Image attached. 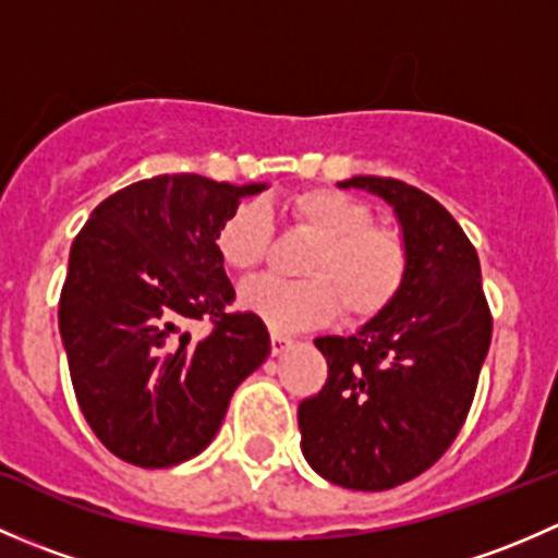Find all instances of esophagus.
Segmentation results:
<instances>
[{
	"label": "esophagus",
	"mask_w": 558,
	"mask_h": 558,
	"mask_svg": "<svg viewBox=\"0 0 558 558\" xmlns=\"http://www.w3.org/2000/svg\"><path fill=\"white\" fill-rule=\"evenodd\" d=\"M294 345V340H291L289 335H280V331H272V353L278 356V353L289 351V348Z\"/></svg>",
	"instance_id": "1"
}]
</instances>
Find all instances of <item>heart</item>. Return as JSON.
I'll use <instances>...</instances> for the list:
<instances>
[{
	"instance_id": "1",
	"label": "heart",
	"mask_w": 558,
	"mask_h": 558,
	"mask_svg": "<svg viewBox=\"0 0 558 558\" xmlns=\"http://www.w3.org/2000/svg\"><path fill=\"white\" fill-rule=\"evenodd\" d=\"M283 216L313 238L300 264V280L258 278L243 286L240 305L272 331L320 326L340 313L369 318L386 311L410 272L408 240L378 227L373 207L337 189H305L283 202ZM272 223L258 202H243L221 218L213 234L218 258L232 272L262 267Z\"/></svg>"
}]
</instances>
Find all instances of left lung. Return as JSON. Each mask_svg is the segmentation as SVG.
I'll return each mask as SVG.
<instances>
[{"instance_id":"1","label":"left lung","mask_w":558,"mask_h":558,"mask_svg":"<svg viewBox=\"0 0 558 558\" xmlns=\"http://www.w3.org/2000/svg\"><path fill=\"white\" fill-rule=\"evenodd\" d=\"M384 196L402 223L410 272L397 300L351 337H318L329 378L302 399V453L326 481L386 492L451 448L492 345L481 262L451 213L393 178L342 180Z\"/></svg>"}]
</instances>
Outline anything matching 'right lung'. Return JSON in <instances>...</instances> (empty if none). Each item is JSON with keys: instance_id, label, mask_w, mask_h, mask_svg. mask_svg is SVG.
<instances>
[{"instance_id": "obj_1", "label": "right lung", "mask_w": 558, "mask_h": 558, "mask_svg": "<svg viewBox=\"0 0 558 558\" xmlns=\"http://www.w3.org/2000/svg\"><path fill=\"white\" fill-rule=\"evenodd\" d=\"M262 183L156 174L107 196L70 251L59 329L81 413L129 464H180L216 437L229 399L264 359L269 331L232 313L213 234ZM207 319L196 341L184 331Z\"/></svg>"}]
</instances>
